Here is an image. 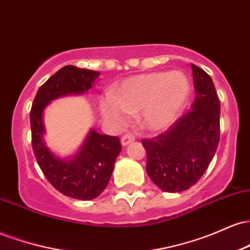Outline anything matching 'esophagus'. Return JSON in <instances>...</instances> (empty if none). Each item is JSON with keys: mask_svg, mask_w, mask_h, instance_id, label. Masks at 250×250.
Masks as SVG:
<instances>
[{"mask_svg": "<svg viewBox=\"0 0 250 250\" xmlns=\"http://www.w3.org/2000/svg\"><path fill=\"white\" fill-rule=\"evenodd\" d=\"M134 140H135V137L133 136V135L125 134V135H123V136H122V139H121V145L123 146V147H125V146H128L129 143L133 142Z\"/></svg>", "mask_w": 250, "mask_h": 250, "instance_id": "esophagus-1", "label": "esophagus"}]
</instances>
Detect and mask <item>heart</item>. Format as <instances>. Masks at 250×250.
I'll return each instance as SVG.
<instances>
[{
  "instance_id": "b5f03b06",
  "label": "heart",
  "mask_w": 250,
  "mask_h": 250,
  "mask_svg": "<svg viewBox=\"0 0 250 250\" xmlns=\"http://www.w3.org/2000/svg\"><path fill=\"white\" fill-rule=\"evenodd\" d=\"M190 81L182 71H154L127 77L113 89V96L100 101L103 117L121 125L128 114L139 113L141 125L148 130L170 127L187 104Z\"/></svg>"
}]
</instances>
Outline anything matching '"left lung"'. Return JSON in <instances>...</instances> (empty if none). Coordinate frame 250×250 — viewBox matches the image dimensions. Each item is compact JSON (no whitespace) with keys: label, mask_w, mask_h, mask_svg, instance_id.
<instances>
[{"label":"left lung","mask_w":250,"mask_h":250,"mask_svg":"<svg viewBox=\"0 0 250 250\" xmlns=\"http://www.w3.org/2000/svg\"><path fill=\"white\" fill-rule=\"evenodd\" d=\"M196 96L191 110L159 136L142 140L147 174L163 191L187 190L199 181L220 141V101L211 77L191 64Z\"/></svg>","instance_id":"obj_1"}]
</instances>
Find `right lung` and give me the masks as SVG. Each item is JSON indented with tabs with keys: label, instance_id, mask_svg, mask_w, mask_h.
I'll use <instances>...</instances> for the list:
<instances>
[{
	"label": "right lung",
	"instance_id": "1",
	"mask_svg": "<svg viewBox=\"0 0 250 250\" xmlns=\"http://www.w3.org/2000/svg\"><path fill=\"white\" fill-rule=\"evenodd\" d=\"M99 75L97 71L65 65L40 87L30 110L31 145L42 173L60 193L82 201L95 199L107 187L122 149L119 137L90 129L73 157L60 159L43 140V110L57 97L88 91Z\"/></svg>",
	"mask_w": 250,
	"mask_h": 250
}]
</instances>
